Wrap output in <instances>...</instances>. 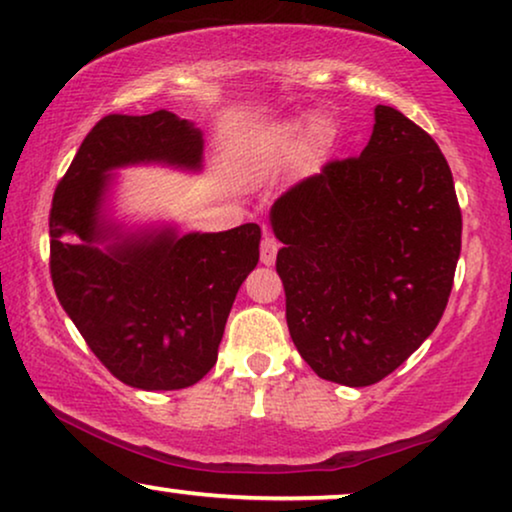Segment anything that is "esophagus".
I'll return each mask as SVG.
<instances>
[{
  "label": "esophagus",
  "mask_w": 512,
  "mask_h": 512,
  "mask_svg": "<svg viewBox=\"0 0 512 512\" xmlns=\"http://www.w3.org/2000/svg\"><path fill=\"white\" fill-rule=\"evenodd\" d=\"M277 249H279V242L275 240V235L265 233L263 240H261V263H263V265H272V263H275Z\"/></svg>",
  "instance_id": "esophagus-1"
}]
</instances>
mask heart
Masks as SVG:
<instances>
[{"instance_id": "obj_1", "label": "heart", "mask_w": 512, "mask_h": 512, "mask_svg": "<svg viewBox=\"0 0 512 512\" xmlns=\"http://www.w3.org/2000/svg\"><path fill=\"white\" fill-rule=\"evenodd\" d=\"M305 129L308 130V135L305 136V142H303V151L307 153V156H317V153L324 149L328 142L326 125L321 121H314L312 125L307 121L284 123L277 132V149L279 151L296 149V146L300 144V139H303Z\"/></svg>"}]
</instances>
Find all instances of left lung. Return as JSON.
<instances>
[{
    "instance_id": "left-lung-1",
    "label": "left lung",
    "mask_w": 512,
    "mask_h": 512,
    "mask_svg": "<svg viewBox=\"0 0 512 512\" xmlns=\"http://www.w3.org/2000/svg\"><path fill=\"white\" fill-rule=\"evenodd\" d=\"M270 226L291 340L321 380L380 382L438 326L461 209L438 144L398 109L377 104L361 156L289 188Z\"/></svg>"
}]
</instances>
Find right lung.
<instances>
[{
  "mask_svg": "<svg viewBox=\"0 0 512 512\" xmlns=\"http://www.w3.org/2000/svg\"><path fill=\"white\" fill-rule=\"evenodd\" d=\"M205 139L172 111L104 116L55 188L51 277L62 310L109 373L144 391L202 380L219 356L230 307L258 263L256 223L181 235L172 223L111 216L116 170H202Z\"/></svg>",
  "mask_w": 512,
  "mask_h": 512,
  "instance_id": "right-lung-1",
  "label": "right lung"
}]
</instances>
